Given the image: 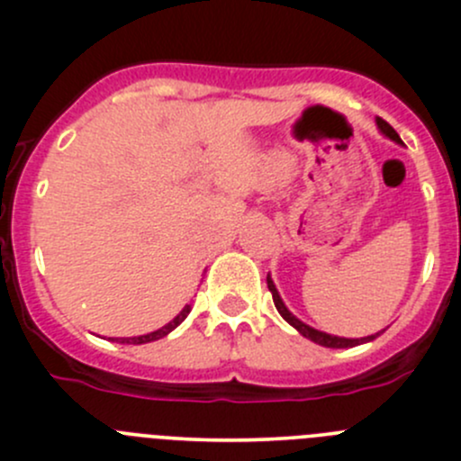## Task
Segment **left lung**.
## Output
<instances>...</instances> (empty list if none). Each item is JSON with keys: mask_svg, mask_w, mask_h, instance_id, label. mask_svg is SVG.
<instances>
[{"mask_svg": "<svg viewBox=\"0 0 461 461\" xmlns=\"http://www.w3.org/2000/svg\"><path fill=\"white\" fill-rule=\"evenodd\" d=\"M376 127H379V131L384 133L385 138H390V140H394V142H402L399 133L394 131V129L390 127V124L385 122V120L376 118ZM267 287H269V292H272V299H274V305H276L278 314H281V317L285 319L287 323L292 325V328L299 330V332L303 334L305 339H310V341L319 343V346H323V348H355V346H361V343H366V341H373V339H376V334H379V332L370 334V337H364V339H346V337H334V334L321 332V330L310 328L308 323H303V321H301V319H296L294 314H292L290 310L285 308V303H283V299H281V294H278L276 285H274V281L269 276H267Z\"/></svg>", "mask_w": 461, "mask_h": 461, "instance_id": "left-lung-1", "label": "left lung"}]
</instances>
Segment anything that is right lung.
<instances>
[{"instance_id":"right-lung-1","label":"right lung","mask_w":461,"mask_h":461,"mask_svg":"<svg viewBox=\"0 0 461 461\" xmlns=\"http://www.w3.org/2000/svg\"><path fill=\"white\" fill-rule=\"evenodd\" d=\"M192 312V305H185L183 310H180V314L176 317L174 321H169L167 325H162L160 330H156V332H149V334H142V337H122V339H111V341H118V343H133V346H140V343H151V341H158V339L167 337V334L171 332V330L178 328L180 323H183L185 319H187V314Z\"/></svg>"}]
</instances>
